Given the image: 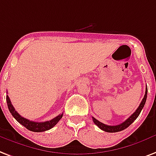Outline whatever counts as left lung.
I'll list each match as a JSON object with an SVG mask.
<instances>
[{
    "instance_id": "left-lung-1",
    "label": "left lung",
    "mask_w": 156,
    "mask_h": 156,
    "mask_svg": "<svg viewBox=\"0 0 156 156\" xmlns=\"http://www.w3.org/2000/svg\"><path fill=\"white\" fill-rule=\"evenodd\" d=\"M147 87L146 89V93H145L144 98L142 99L141 101V104L139 105L138 108L136 109V111L131 115L130 117L128 118L127 120H125L123 123L119 124V125H115V126H110V125H106L105 123H102L101 122H100L97 119H96L95 118L92 117V119H93L94 123L99 127L101 130L105 131V132H107V133H117V132H120V131L124 130L125 128H127L128 126H130L132 123H133L134 120H136V118L138 117L140 113H141V110L143 109V107L145 105V103H146V101H147Z\"/></svg>"
}]
</instances>
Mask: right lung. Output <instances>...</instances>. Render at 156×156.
<instances>
[{
  "label": "right lung",
  "mask_w": 156,
  "mask_h": 156,
  "mask_svg": "<svg viewBox=\"0 0 156 156\" xmlns=\"http://www.w3.org/2000/svg\"><path fill=\"white\" fill-rule=\"evenodd\" d=\"M6 101L7 105L9 108V110L12 116L15 118V119L23 126H24L27 129L32 132H36V133H41V132H45L46 130H49L51 128H52L55 124H56L60 119L62 118L63 114L59 115L55 118H54L53 119L50 121H46V122H34V121H31L29 119H27L25 118L22 117L21 115H19V113L15 110V108L13 106V105L11 104V101L9 100V97L6 96Z\"/></svg>",
  "instance_id": "1"
}]
</instances>
